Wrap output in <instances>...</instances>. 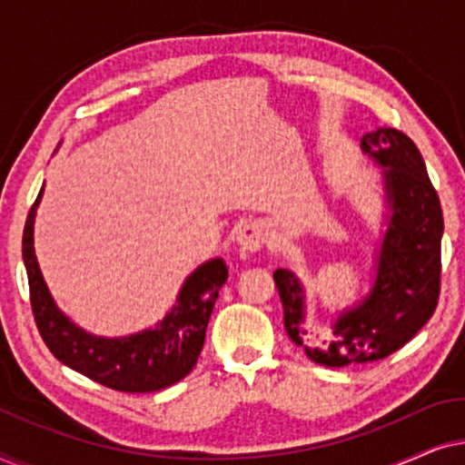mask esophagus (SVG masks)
<instances>
[{
	"label": "esophagus",
	"instance_id": "34e87169",
	"mask_svg": "<svg viewBox=\"0 0 465 465\" xmlns=\"http://www.w3.org/2000/svg\"><path fill=\"white\" fill-rule=\"evenodd\" d=\"M264 228L262 224H258V222H250V224L241 226L237 234H234V241H237V245L241 250H247V252H258L260 247L264 245Z\"/></svg>",
	"mask_w": 465,
	"mask_h": 465
}]
</instances>
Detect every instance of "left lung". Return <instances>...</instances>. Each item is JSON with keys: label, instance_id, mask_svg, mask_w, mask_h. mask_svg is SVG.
<instances>
[{"label": "left lung", "instance_id": "left-lung-1", "mask_svg": "<svg viewBox=\"0 0 465 465\" xmlns=\"http://www.w3.org/2000/svg\"><path fill=\"white\" fill-rule=\"evenodd\" d=\"M361 152L381 167L383 218L371 290L339 311L323 336L307 320V294L290 269L275 277L290 341L315 364L342 368L383 360L406 345L431 315L440 294L442 209L421 152L402 131L381 126L361 137Z\"/></svg>", "mask_w": 465, "mask_h": 465}]
</instances>
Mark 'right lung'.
<instances>
[{"mask_svg": "<svg viewBox=\"0 0 465 465\" xmlns=\"http://www.w3.org/2000/svg\"><path fill=\"white\" fill-rule=\"evenodd\" d=\"M42 194L44 186L25 222L23 260L31 309L50 353L72 371L116 391L148 393L182 381L199 360L218 292L228 279L224 260L212 258L196 266L182 283L173 307L152 328L124 336L86 332L56 307L37 264L34 224Z\"/></svg>", "mask_w": 465, "mask_h": 465, "instance_id": "right-lung-1", "label": "right lung"}]
</instances>
